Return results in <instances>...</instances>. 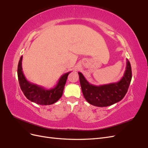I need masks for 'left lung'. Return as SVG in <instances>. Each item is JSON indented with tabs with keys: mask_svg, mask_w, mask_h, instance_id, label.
I'll return each instance as SVG.
<instances>
[{
	"mask_svg": "<svg viewBox=\"0 0 148 148\" xmlns=\"http://www.w3.org/2000/svg\"><path fill=\"white\" fill-rule=\"evenodd\" d=\"M83 96L89 104L97 107H107L122 100L127 92L132 80L130 63L127 59L126 70L119 82L96 86L89 83L81 72H78Z\"/></svg>",
	"mask_w": 148,
	"mask_h": 148,
	"instance_id": "1",
	"label": "left lung"
}]
</instances>
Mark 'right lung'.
Returning <instances> with one entry per match:
<instances>
[{
	"label": "right lung",
	"instance_id": "obj_1",
	"mask_svg": "<svg viewBox=\"0 0 148 148\" xmlns=\"http://www.w3.org/2000/svg\"><path fill=\"white\" fill-rule=\"evenodd\" d=\"M22 59L21 56L18 65V78L21 91L26 98L31 102L40 105H51L54 104L62 97L68 75L71 71L63 75L53 88L46 89L38 84L28 81L25 78L22 69Z\"/></svg>",
	"mask_w": 148,
	"mask_h": 148
}]
</instances>
